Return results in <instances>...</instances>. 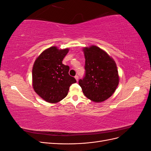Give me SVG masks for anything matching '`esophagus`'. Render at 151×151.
Wrapping results in <instances>:
<instances>
[{"instance_id": "34e87169", "label": "esophagus", "mask_w": 151, "mask_h": 151, "mask_svg": "<svg viewBox=\"0 0 151 151\" xmlns=\"http://www.w3.org/2000/svg\"><path fill=\"white\" fill-rule=\"evenodd\" d=\"M75 79H76V80L77 81H78V80H79V77H78V76H75Z\"/></svg>"}]
</instances>
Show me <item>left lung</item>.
<instances>
[{
	"mask_svg": "<svg viewBox=\"0 0 151 151\" xmlns=\"http://www.w3.org/2000/svg\"><path fill=\"white\" fill-rule=\"evenodd\" d=\"M86 74L79 81L86 96L94 103L111 97L119 84V75L113 58L98 47L83 48Z\"/></svg>",
	"mask_w": 151,
	"mask_h": 151,
	"instance_id": "obj_1",
	"label": "left lung"
}]
</instances>
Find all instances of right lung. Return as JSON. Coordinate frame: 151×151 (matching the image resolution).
I'll use <instances>...</instances> for the list:
<instances>
[{
    "mask_svg": "<svg viewBox=\"0 0 151 151\" xmlns=\"http://www.w3.org/2000/svg\"><path fill=\"white\" fill-rule=\"evenodd\" d=\"M69 51L68 48L59 49L51 47L36 58L32 70L34 91L45 101L57 103L68 94L69 87L76 83L68 74L69 67L62 63Z\"/></svg>",
    "mask_w": 151,
    "mask_h": 151,
    "instance_id": "obj_1",
    "label": "right lung"
}]
</instances>
